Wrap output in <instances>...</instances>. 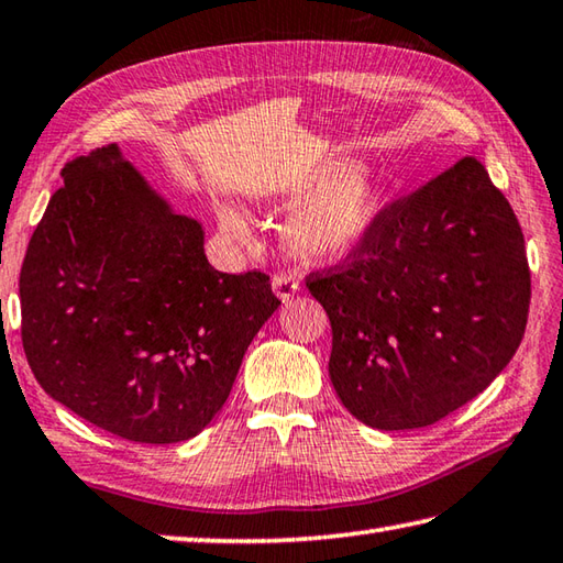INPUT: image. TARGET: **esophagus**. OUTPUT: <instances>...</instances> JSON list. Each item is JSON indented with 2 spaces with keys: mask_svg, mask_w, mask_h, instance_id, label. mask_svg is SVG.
<instances>
[{
  "mask_svg": "<svg viewBox=\"0 0 563 563\" xmlns=\"http://www.w3.org/2000/svg\"><path fill=\"white\" fill-rule=\"evenodd\" d=\"M272 289H274V294H277L279 301H289L291 296L301 289V286L291 277H286V274H277V277L272 279Z\"/></svg>",
  "mask_w": 563,
  "mask_h": 563,
  "instance_id": "esophagus-1",
  "label": "esophagus"
}]
</instances>
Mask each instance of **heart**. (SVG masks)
I'll return each mask as SVG.
<instances>
[{
	"label": "heart",
	"mask_w": 563,
	"mask_h": 563,
	"mask_svg": "<svg viewBox=\"0 0 563 563\" xmlns=\"http://www.w3.org/2000/svg\"><path fill=\"white\" fill-rule=\"evenodd\" d=\"M269 198L291 210L282 225V245L303 264L347 260L373 235L385 210V186L350 156L325 158L279 184ZM218 222L230 238L250 240V222L240 206L220 203Z\"/></svg>",
	"instance_id": "1"
}]
</instances>
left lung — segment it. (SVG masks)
<instances>
[{
	"instance_id": "1",
	"label": "left lung",
	"mask_w": 563,
	"mask_h": 563,
	"mask_svg": "<svg viewBox=\"0 0 563 563\" xmlns=\"http://www.w3.org/2000/svg\"><path fill=\"white\" fill-rule=\"evenodd\" d=\"M306 286L331 318L338 397L379 431L478 397L522 343L532 294L522 228L471 156L387 206L353 257Z\"/></svg>"
}]
</instances>
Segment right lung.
Returning <instances> with one entry per match:
<instances>
[{"label":"right lung","mask_w":563,"mask_h":563,"mask_svg":"<svg viewBox=\"0 0 563 563\" xmlns=\"http://www.w3.org/2000/svg\"><path fill=\"white\" fill-rule=\"evenodd\" d=\"M60 176L19 277L31 373L114 437L194 439L279 309L269 277L210 267L203 225L176 213L117 144Z\"/></svg>","instance_id":"obj_1"}]
</instances>
